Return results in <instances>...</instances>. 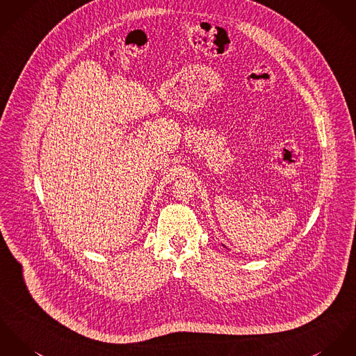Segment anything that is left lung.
<instances>
[{"label":"left lung","instance_id":"1","mask_svg":"<svg viewBox=\"0 0 356 356\" xmlns=\"http://www.w3.org/2000/svg\"><path fill=\"white\" fill-rule=\"evenodd\" d=\"M223 246H225V245H223ZM225 248H226V246H225Z\"/></svg>","mask_w":356,"mask_h":356}]
</instances>
